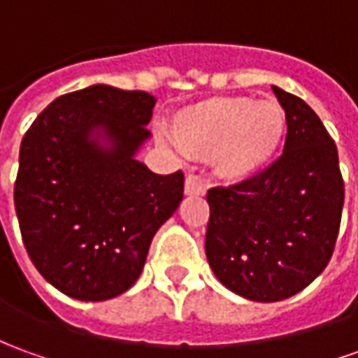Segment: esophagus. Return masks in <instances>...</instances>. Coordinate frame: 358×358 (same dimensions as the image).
Segmentation results:
<instances>
[{
    "mask_svg": "<svg viewBox=\"0 0 358 358\" xmlns=\"http://www.w3.org/2000/svg\"><path fill=\"white\" fill-rule=\"evenodd\" d=\"M184 192L186 196H203L206 194V186L201 184V180L198 176H186V182H184Z\"/></svg>",
    "mask_w": 358,
    "mask_h": 358,
    "instance_id": "34e87169",
    "label": "esophagus"
}]
</instances>
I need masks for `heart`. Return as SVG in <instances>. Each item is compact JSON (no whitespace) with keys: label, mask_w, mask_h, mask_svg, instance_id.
Masks as SVG:
<instances>
[{"label":"heart","mask_w":358,"mask_h":358,"mask_svg":"<svg viewBox=\"0 0 358 358\" xmlns=\"http://www.w3.org/2000/svg\"><path fill=\"white\" fill-rule=\"evenodd\" d=\"M288 117L276 101L247 96L210 97L172 117L174 145L189 159H211L221 178H252L284 145Z\"/></svg>","instance_id":"1"}]
</instances>
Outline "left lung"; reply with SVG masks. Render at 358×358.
I'll return each instance as SVG.
<instances>
[{"label": "left lung", "instance_id": "1", "mask_svg": "<svg viewBox=\"0 0 358 358\" xmlns=\"http://www.w3.org/2000/svg\"><path fill=\"white\" fill-rule=\"evenodd\" d=\"M272 92L288 117L282 157L208 192V262L225 288L252 301L286 300L322 274L345 201L337 147L322 119L298 96Z\"/></svg>", "mask_w": 358, "mask_h": 358}]
</instances>
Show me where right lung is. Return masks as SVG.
<instances>
[{"instance_id": "add662e5", "label": "right lung", "mask_w": 358, "mask_h": 358, "mask_svg": "<svg viewBox=\"0 0 358 358\" xmlns=\"http://www.w3.org/2000/svg\"><path fill=\"white\" fill-rule=\"evenodd\" d=\"M155 103L147 92L96 84L57 97L21 141V237L36 271L70 298L129 290L184 198L180 170L162 176L135 159Z\"/></svg>"}]
</instances>
